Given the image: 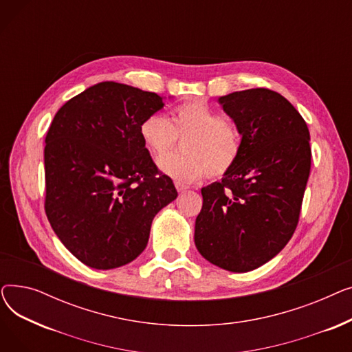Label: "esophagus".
<instances>
[{
  "mask_svg": "<svg viewBox=\"0 0 352 352\" xmlns=\"http://www.w3.org/2000/svg\"><path fill=\"white\" fill-rule=\"evenodd\" d=\"M175 188L178 192H184L187 190V186H184V184H181V182H175Z\"/></svg>",
  "mask_w": 352,
  "mask_h": 352,
  "instance_id": "1",
  "label": "esophagus"
}]
</instances>
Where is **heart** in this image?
Instances as JSON below:
<instances>
[{
    "mask_svg": "<svg viewBox=\"0 0 352 352\" xmlns=\"http://www.w3.org/2000/svg\"><path fill=\"white\" fill-rule=\"evenodd\" d=\"M140 137L154 158L169 155L178 138H188L186 156L160 161V170L181 184H190L210 174L223 177L235 165L241 153L236 128L224 121L215 109L202 102H188L174 109L171 122L153 114L140 125Z\"/></svg>",
    "mask_w": 352,
    "mask_h": 352,
    "instance_id": "heart-1",
    "label": "heart"
}]
</instances>
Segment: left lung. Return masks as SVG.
Wrapping results in <instances>:
<instances>
[{
    "instance_id": "left-lung-1",
    "label": "left lung",
    "mask_w": 352,
    "mask_h": 352,
    "mask_svg": "<svg viewBox=\"0 0 352 352\" xmlns=\"http://www.w3.org/2000/svg\"><path fill=\"white\" fill-rule=\"evenodd\" d=\"M241 134V153L219 182L201 190L194 241L211 264L252 271L278 254L297 228L311 170L308 126L268 88L219 97Z\"/></svg>"
}]
</instances>
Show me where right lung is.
Masks as SVG:
<instances>
[{
	"mask_svg": "<svg viewBox=\"0 0 352 352\" xmlns=\"http://www.w3.org/2000/svg\"><path fill=\"white\" fill-rule=\"evenodd\" d=\"M164 108L155 92L114 81L87 88L55 114L45 137V214L65 248L96 270L145 250L153 219L178 195L140 137Z\"/></svg>",
	"mask_w": 352,
	"mask_h": 352,
	"instance_id": "obj_1",
	"label": "right lung"
}]
</instances>
